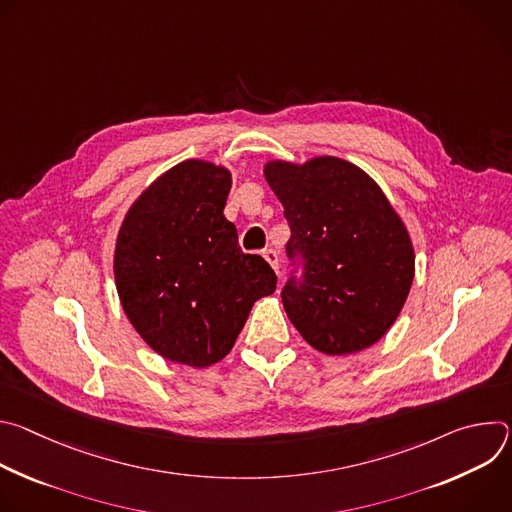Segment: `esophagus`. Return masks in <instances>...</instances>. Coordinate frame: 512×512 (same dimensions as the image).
Segmentation results:
<instances>
[{
	"label": "esophagus",
	"instance_id": "esophagus-1",
	"mask_svg": "<svg viewBox=\"0 0 512 512\" xmlns=\"http://www.w3.org/2000/svg\"><path fill=\"white\" fill-rule=\"evenodd\" d=\"M263 257H265V261L273 267V271L277 273V269H279V257H277V253H275L273 249H265V251H263Z\"/></svg>",
	"mask_w": 512,
	"mask_h": 512
}]
</instances>
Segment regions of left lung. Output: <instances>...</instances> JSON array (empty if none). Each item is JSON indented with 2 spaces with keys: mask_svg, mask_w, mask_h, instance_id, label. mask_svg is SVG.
Returning <instances> with one entry per match:
<instances>
[{
  "mask_svg": "<svg viewBox=\"0 0 512 512\" xmlns=\"http://www.w3.org/2000/svg\"><path fill=\"white\" fill-rule=\"evenodd\" d=\"M263 176L291 229L287 255L302 253L306 261L304 281H289L281 291L291 324L330 356L379 342L415 277L409 231L381 186L334 156L304 164L269 160Z\"/></svg>",
  "mask_w": 512,
  "mask_h": 512,
  "instance_id": "8db88e82",
  "label": "left lung"
}]
</instances>
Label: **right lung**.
<instances>
[{"mask_svg":"<svg viewBox=\"0 0 512 512\" xmlns=\"http://www.w3.org/2000/svg\"><path fill=\"white\" fill-rule=\"evenodd\" d=\"M231 170L184 160L129 206L117 233L113 271L121 308L154 352L206 369L235 346L253 304L277 277L245 255L223 210Z\"/></svg>","mask_w":512,"mask_h":512,"instance_id":"add662e5","label":"right lung"}]
</instances>
